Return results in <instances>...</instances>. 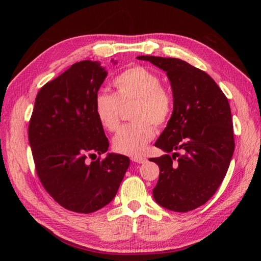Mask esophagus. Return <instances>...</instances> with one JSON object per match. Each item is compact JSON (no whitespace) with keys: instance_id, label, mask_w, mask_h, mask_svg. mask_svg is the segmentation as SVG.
Segmentation results:
<instances>
[{"instance_id":"obj_1","label":"esophagus","mask_w":261,"mask_h":261,"mask_svg":"<svg viewBox=\"0 0 261 261\" xmlns=\"http://www.w3.org/2000/svg\"><path fill=\"white\" fill-rule=\"evenodd\" d=\"M132 161L136 162V163H144V162H146V158H144V156H140V155H137V156H132Z\"/></svg>"}]
</instances>
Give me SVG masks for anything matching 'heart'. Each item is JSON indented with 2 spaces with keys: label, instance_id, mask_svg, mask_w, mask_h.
I'll list each match as a JSON object with an SVG mask.
<instances>
[{
  "label": "heart",
  "instance_id": "1",
  "mask_svg": "<svg viewBox=\"0 0 261 261\" xmlns=\"http://www.w3.org/2000/svg\"><path fill=\"white\" fill-rule=\"evenodd\" d=\"M115 93L100 92L94 101V110L100 124L108 132L120 126L122 106L135 101L129 123L113 139L116 152L129 156L141 155L154 136L151 124L160 127L168 122L173 110L171 93L162 86L161 77L143 66L124 69L113 81Z\"/></svg>",
  "mask_w": 261,
  "mask_h": 261
}]
</instances>
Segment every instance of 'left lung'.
<instances>
[{"label":"left lung","instance_id":"1","mask_svg":"<svg viewBox=\"0 0 261 261\" xmlns=\"http://www.w3.org/2000/svg\"><path fill=\"white\" fill-rule=\"evenodd\" d=\"M137 59L164 70L173 92L171 118L154 144L167 154L149 159L160 169L153 198L172 211L194 210L216 194L230 167L235 147L230 105L207 73L185 61Z\"/></svg>","mask_w":261,"mask_h":261}]
</instances>
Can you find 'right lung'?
Here are the masks:
<instances>
[{"mask_svg":"<svg viewBox=\"0 0 261 261\" xmlns=\"http://www.w3.org/2000/svg\"><path fill=\"white\" fill-rule=\"evenodd\" d=\"M107 75L99 62L75 63L39 90L29 122L39 179L55 201L78 213L111 202L129 167V158L123 154L96 159L109 148L94 110Z\"/></svg>","mask_w":261,"mask_h":261,"instance_id":"right-lung-1","label":"right lung"}]
</instances>
